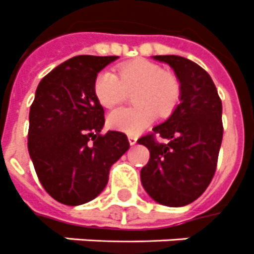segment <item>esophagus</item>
<instances>
[{"label": "esophagus", "instance_id": "obj_1", "mask_svg": "<svg viewBox=\"0 0 254 254\" xmlns=\"http://www.w3.org/2000/svg\"><path fill=\"white\" fill-rule=\"evenodd\" d=\"M128 141H129V145H135V144L137 143V137L133 136V135H129Z\"/></svg>", "mask_w": 254, "mask_h": 254}]
</instances>
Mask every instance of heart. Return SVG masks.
I'll use <instances>...</instances> for the list:
<instances>
[{"label": "heart", "mask_w": 254, "mask_h": 254, "mask_svg": "<svg viewBox=\"0 0 254 254\" xmlns=\"http://www.w3.org/2000/svg\"><path fill=\"white\" fill-rule=\"evenodd\" d=\"M118 74L119 78L110 70H102L94 80V95L103 107L122 102L125 89L137 88L133 95L136 106L121 107L109 114L107 125L111 129L136 135L152 125L157 113L166 117L174 110L180 98V84L160 65L137 59L122 64Z\"/></svg>", "instance_id": "obj_1"}]
</instances>
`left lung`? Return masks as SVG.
Wrapping results in <instances>:
<instances>
[{"instance_id":"left-lung-1","label":"left lung","mask_w":254,"mask_h":254,"mask_svg":"<svg viewBox=\"0 0 254 254\" xmlns=\"http://www.w3.org/2000/svg\"><path fill=\"white\" fill-rule=\"evenodd\" d=\"M173 69L180 82V103L152 135L140 137L151 153L140 172L144 190L157 203L182 207L198 199L214 177L223 139L222 101L214 81L196 63L182 56H152Z\"/></svg>"}]
</instances>
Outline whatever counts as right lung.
Returning a JSON list of instances; mask_svg holds the SVG:
<instances>
[{
	"mask_svg": "<svg viewBox=\"0 0 254 254\" xmlns=\"http://www.w3.org/2000/svg\"><path fill=\"white\" fill-rule=\"evenodd\" d=\"M117 59L74 56L36 88L28 117V153L44 190L66 206L98 196L113 164L128 151L125 133L101 135L105 111L94 95L97 74Z\"/></svg>",
	"mask_w": 254,
	"mask_h": 254,
	"instance_id": "add662e5",
	"label": "right lung"
}]
</instances>
